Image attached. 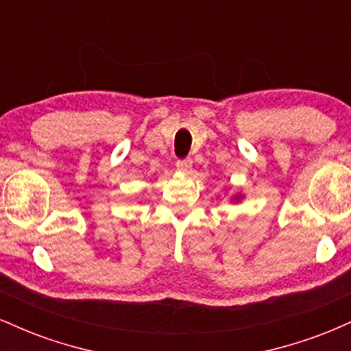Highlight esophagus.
Returning a JSON list of instances; mask_svg holds the SVG:
<instances>
[{
    "mask_svg": "<svg viewBox=\"0 0 351 351\" xmlns=\"http://www.w3.org/2000/svg\"><path fill=\"white\" fill-rule=\"evenodd\" d=\"M191 168H193L191 160H178V162H176V170L184 173V175H188V173L191 171Z\"/></svg>",
    "mask_w": 351,
    "mask_h": 351,
    "instance_id": "obj_1",
    "label": "esophagus"
}]
</instances>
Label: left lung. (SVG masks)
<instances>
[{
	"label": "left lung",
	"mask_w": 351,
	"mask_h": 351,
	"mask_svg": "<svg viewBox=\"0 0 351 351\" xmlns=\"http://www.w3.org/2000/svg\"><path fill=\"white\" fill-rule=\"evenodd\" d=\"M239 198H241V196H239V195H237V196H236V198H234V199H239Z\"/></svg>",
	"instance_id": "8db88e82"
}]
</instances>
